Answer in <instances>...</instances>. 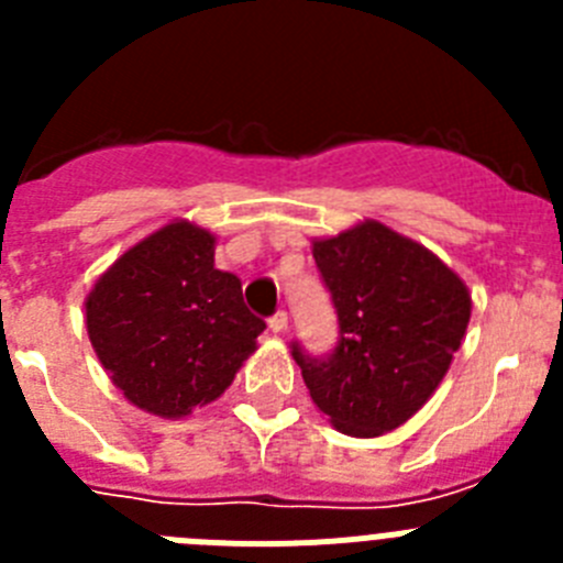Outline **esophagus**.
I'll list each match as a JSON object with an SVG mask.
<instances>
[{
    "instance_id": "1",
    "label": "esophagus",
    "mask_w": 563,
    "mask_h": 563,
    "mask_svg": "<svg viewBox=\"0 0 563 563\" xmlns=\"http://www.w3.org/2000/svg\"><path fill=\"white\" fill-rule=\"evenodd\" d=\"M267 327H271L273 332H285L287 330V312L285 310L273 312V316L267 318Z\"/></svg>"
}]
</instances>
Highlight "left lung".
Segmentation results:
<instances>
[{
    "label": "left lung",
    "instance_id": "obj_1",
    "mask_svg": "<svg viewBox=\"0 0 563 563\" xmlns=\"http://www.w3.org/2000/svg\"><path fill=\"white\" fill-rule=\"evenodd\" d=\"M312 258L341 327L327 357L292 343L312 402L350 437L400 429L462 346L471 321L465 282L429 247L375 220L312 239Z\"/></svg>",
    "mask_w": 563,
    "mask_h": 563
}]
</instances>
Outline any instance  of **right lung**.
Instances as JSON below:
<instances>
[{
  "label": "right lung",
  "instance_id": "obj_1",
  "mask_svg": "<svg viewBox=\"0 0 563 563\" xmlns=\"http://www.w3.org/2000/svg\"><path fill=\"white\" fill-rule=\"evenodd\" d=\"M217 236L174 220L129 247L89 290L87 332L132 406L180 420L228 389L265 321L242 282L213 267Z\"/></svg>",
  "mask_w": 563,
  "mask_h": 563
}]
</instances>
